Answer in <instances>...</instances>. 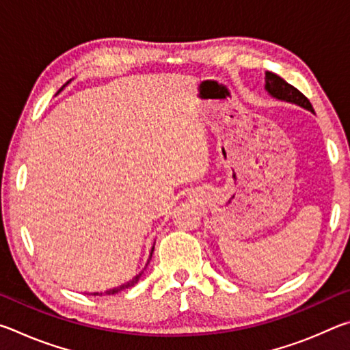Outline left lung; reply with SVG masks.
Instances as JSON below:
<instances>
[{"label": "left lung", "mask_w": 350, "mask_h": 350, "mask_svg": "<svg viewBox=\"0 0 350 350\" xmlns=\"http://www.w3.org/2000/svg\"><path fill=\"white\" fill-rule=\"evenodd\" d=\"M265 90L269 91L270 96H273L280 100H286V102L295 103L303 106V108L313 111L312 103L309 102L303 92L296 90L295 86L290 85L284 79H281L280 75H276L273 72H265Z\"/></svg>", "instance_id": "obj_1"}]
</instances>
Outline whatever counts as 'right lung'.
Returning a JSON list of instances; mask_svg holds the SVG:
<instances>
[{
    "label": "right lung",
    "mask_w": 350,
    "mask_h": 350,
    "mask_svg": "<svg viewBox=\"0 0 350 350\" xmlns=\"http://www.w3.org/2000/svg\"><path fill=\"white\" fill-rule=\"evenodd\" d=\"M152 252H154V247L151 248V253H150V259H151V256H152ZM142 273H144V271H140V273L137 275V276H134L131 281H128L126 284H123V286H120V287H116V288H112V290H108V292H105L106 295H114V293H118V292H122V290H125V288H129V287H133V286H135V284H137V281L140 280V276H142ZM96 295H98V293H94V296ZM102 295V293H100Z\"/></svg>",
    "instance_id": "obj_1"
}]
</instances>
